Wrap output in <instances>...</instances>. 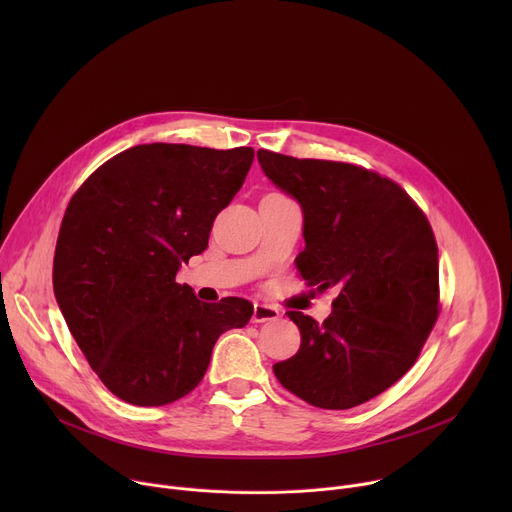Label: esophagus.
<instances>
[{"label": "esophagus", "instance_id": "34e87169", "mask_svg": "<svg viewBox=\"0 0 512 512\" xmlns=\"http://www.w3.org/2000/svg\"><path fill=\"white\" fill-rule=\"evenodd\" d=\"M279 310L269 306V304H255L253 308V322L255 324H263V322H275L279 320Z\"/></svg>", "mask_w": 512, "mask_h": 512}]
</instances>
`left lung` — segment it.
Instances as JSON below:
<instances>
[{
    "label": "left lung",
    "instance_id": "1",
    "mask_svg": "<svg viewBox=\"0 0 512 512\" xmlns=\"http://www.w3.org/2000/svg\"><path fill=\"white\" fill-rule=\"evenodd\" d=\"M265 176L304 212L296 257L310 287H338L318 324L287 312L300 350L277 364L279 383L322 409H350L397 383L437 320L440 267L425 214L407 192L360 166L259 150Z\"/></svg>",
    "mask_w": 512,
    "mask_h": 512
}]
</instances>
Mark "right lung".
<instances>
[{
  "label": "right lung",
  "instance_id": "add662e5",
  "mask_svg": "<svg viewBox=\"0 0 512 512\" xmlns=\"http://www.w3.org/2000/svg\"><path fill=\"white\" fill-rule=\"evenodd\" d=\"M253 148L145 143L70 198L54 253V296L91 369L119 399L160 407L204 377L223 332L253 304H204L176 273L208 247L216 214L241 190Z\"/></svg>",
  "mask_w": 512,
  "mask_h": 512
}]
</instances>
